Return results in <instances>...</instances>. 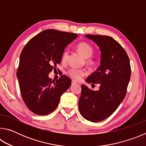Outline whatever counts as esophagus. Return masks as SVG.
Masks as SVG:
<instances>
[{
    "mask_svg": "<svg viewBox=\"0 0 146 146\" xmlns=\"http://www.w3.org/2000/svg\"><path fill=\"white\" fill-rule=\"evenodd\" d=\"M77 84V82H75V81H74V80H72V81H71V86L75 85V84Z\"/></svg>",
    "mask_w": 146,
    "mask_h": 146,
    "instance_id": "obj_1",
    "label": "esophagus"
}]
</instances>
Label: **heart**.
<instances>
[{"label":"heart","instance_id":"1","mask_svg":"<svg viewBox=\"0 0 146 146\" xmlns=\"http://www.w3.org/2000/svg\"><path fill=\"white\" fill-rule=\"evenodd\" d=\"M76 50L81 55L86 58V63L90 66H94L95 64V62L89 58L93 55V49L91 46L87 42H80L77 44L76 47ZM68 57V51H64L62 56V61L63 62L67 60ZM68 75L70 76L71 78L75 80H80L83 76L86 75V71L84 69H75L71 68L68 71Z\"/></svg>","mask_w":146,"mask_h":146}]
</instances>
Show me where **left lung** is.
I'll return each instance as SVG.
<instances>
[{"mask_svg":"<svg viewBox=\"0 0 146 146\" xmlns=\"http://www.w3.org/2000/svg\"><path fill=\"white\" fill-rule=\"evenodd\" d=\"M99 47L100 66L86 79V82L99 84L98 91L81 86L78 109L82 117L97 122L111 115L122 102L131 77L129 59L120 44L109 36L86 35Z\"/></svg>","mask_w":146,"mask_h":146,"instance_id":"8db88e82","label":"left lung"}]
</instances>
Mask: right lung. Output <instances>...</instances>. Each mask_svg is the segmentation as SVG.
Instances as JSON below:
<instances>
[{"label":"right lung","mask_w":146,"mask_h":146,"mask_svg":"<svg viewBox=\"0 0 146 146\" xmlns=\"http://www.w3.org/2000/svg\"><path fill=\"white\" fill-rule=\"evenodd\" d=\"M77 36L76 33L46 29L24 46L17 76L24 102L33 113L47 115L53 111L61 95L70 87L71 80L68 76L62 75L55 81L48 75L60 64L64 49Z\"/></svg>","instance_id":"add662e5"}]
</instances>
